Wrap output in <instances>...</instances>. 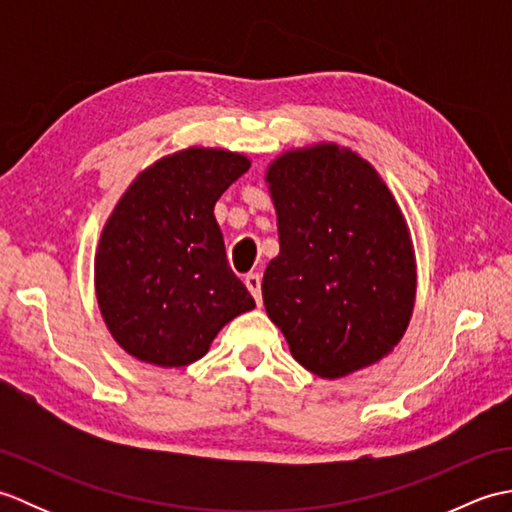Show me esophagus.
I'll list each match as a JSON object with an SVG mask.
<instances>
[{
  "mask_svg": "<svg viewBox=\"0 0 512 512\" xmlns=\"http://www.w3.org/2000/svg\"><path fill=\"white\" fill-rule=\"evenodd\" d=\"M244 284L250 290V295L255 297V301L262 303V277H259V273H248Z\"/></svg>",
  "mask_w": 512,
  "mask_h": 512,
  "instance_id": "esophagus-1",
  "label": "esophagus"
}]
</instances>
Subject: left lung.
Here are the masks:
<instances>
[{
  "label": "left lung",
  "mask_w": 512,
  "mask_h": 512,
  "mask_svg": "<svg viewBox=\"0 0 512 512\" xmlns=\"http://www.w3.org/2000/svg\"><path fill=\"white\" fill-rule=\"evenodd\" d=\"M266 180L279 255L262 295L292 356L321 378L380 361L405 332L416 295L409 233L385 182L336 145L288 151Z\"/></svg>",
  "instance_id": "left-lung-1"
}]
</instances>
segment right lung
Here are the masks:
<instances>
[{"instance_id":"1","label":"right lung","mask_w":512,"mask_h":512,"mask_svg":"<svg viewBox=\"0 0 512 512\" xmlns=\"http://www.w3.org/2000/svg\"><path fill=\"white\" fill-rule=\"evenodd\" d=\"M250 162L222 149H184L140 173L96 253V297L125 352L145 363L198 361L224 325L255 308L226 262L213 206Z\"/></svg>"}]
</instances>
